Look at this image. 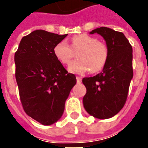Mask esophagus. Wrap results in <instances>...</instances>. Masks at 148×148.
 Here are the masks:
<instances>
[{"mask_svg":"<svg viewBox=\"0 0 148 148\" xmlns=\"http://www.w3.org/2000/svg\"><path fill=\"white\" fill-rule=\"evenodd\" d=\"M76 79H77V82L78 83L82 82V77H79V76H77V77H76Z\"/></svg>","mask_w":148,"mask_h":148,"instance_id":"esophagus-1","label":"esophagus"}]
</instances>
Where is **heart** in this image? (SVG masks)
Returning a JSON list of instances; mask_svg holds the SVG:
<instances>
[{
    "label": "heart",
    "mask_w": 148,
    "mask_h": 148,
    "mask_svg": "<svg viewBox=\"0 0 148 148\" xmlns=\"http://www.w3.org/2000/svg\"><path fill=\"white\" fill-rule=\"evenodd\" d=\"M77 52V58L69 65V71L81 74L90 71L97 73L105 67L109 58L107 46L95 37L87 34L76 35L71 39L70 45L65 41L57 42L53 48L54 55L62 64H67Z\"/></svg>",
    "instance_id": "obj_1"
}]
</instances>
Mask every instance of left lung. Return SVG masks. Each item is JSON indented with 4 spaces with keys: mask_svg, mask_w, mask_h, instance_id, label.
<instances>
[{
    "mask_svg": "<svg viewBox=\"0 0 148 148\" xmlns=\"http://www.w3.org/2000/svg\"><path fill=\"white\" fill-rule=\"evenodd\" d=\"M90 33L105 39L109 58L101 73L82 79L86 88L84 108L94 117L108 119L117 114L127 101L133 77L132 47L124 34L109 27L96 28Z\"/></svg>",
    "mask_w": 148,
    "mask_h": 148,
    "instance_id": "left-lung-1",
    "label": "left lung"
}]
</instances>
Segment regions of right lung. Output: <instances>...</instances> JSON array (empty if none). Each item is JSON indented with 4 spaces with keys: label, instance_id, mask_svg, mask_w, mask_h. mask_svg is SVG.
Segmentation results:
<instances>
[{
    "label": "right lung",
    "instance_id": "obj_1",
    "mask_svg": "<svg viewBox=\"0 0 148 148\" xmlns=\"http://www.w3.org/2000/svg\"><path fill=\"white\" fill-rule=\"evenodd\" d=\"M66 35L36 30L21 39L15 53L16 80L24 112L43 125L61 118L65 102L77 82L56 59L53 48Z\"/></svg>",
    "mask_w": 148,
    "mask_h": 148
}]
</instances>
